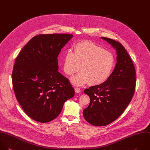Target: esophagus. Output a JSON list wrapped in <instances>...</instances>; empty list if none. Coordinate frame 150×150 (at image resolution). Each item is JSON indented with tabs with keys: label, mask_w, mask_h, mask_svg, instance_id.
<instances>
[{
	"label": "esophagus",
	"mask_w": 150,
	"mask_h": 150,
	"mask_svg": "<svg viewBox=\"0 0 150 150\" xmlns=\"http://www.w3.org/2000/svg\"><path fill=\"white\" fill-rule=\"evenodd\" d=\"M74 90H75V92L76 93H79L80 91H81V90H80V88H75V89H74Z\"/></svg>",
	"instance_id": "34e87169"
}]
</instances>
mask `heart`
I'll use <instances>...</instances> for the list:
<instances>
[{
  "label": "heart",
  "instance_id": "b5f03b06",
  "mask_svg": "<svg viewBox=\"0 0 150 150\" xmlns=\"http://www.w3.org/2000/svg\"><path fill=\"white\" fill-rule=\"evenodd\" d=\"M114 66V59L109 52L90 41H83L74 47V52L68 50L65 54L63 70L73 76L70 81L76 86L89 82L92 86L99 85L110 77Z\"/></svg>",
  "mask_w": 150,
  "mask_h": 150
}]
</instances>
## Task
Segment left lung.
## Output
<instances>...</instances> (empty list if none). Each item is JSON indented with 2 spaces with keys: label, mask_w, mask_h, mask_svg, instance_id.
<instances>
[{
  "label": "left lung",
  "mask_w": 150,
  "mask_h": 150,
  "mask_svg": "<svg viewBox=\"0 0 150 150\" xmlns=\"http://www.w3.org/2000/svg\"><path fill=\"white\" fill-rule=\"evenodd\" d=\"M101 38L115 49L117 63L105 81L84 91L90 103L83 110V116L95 126L108 125L121 115L133 97L136 81L134 64L122 45L109 38Z\"/></svg>",
  "instance_id": "1"
}]
</instances>
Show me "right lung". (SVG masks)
I'll use <instances>...</instances> for the list:
<instances>
[{"label":"right lung","instance_id":"add662e5","mask_svg":"<svg viewBox=\"0 0 150 150\" xmlns=\"http://www.w3.org/2000/svg\"><path fill=\"white\" fill-rule=\"evenodd\" d=\"M73 38L70 34L39 35L23 47L12 72L17 100L32 119L47 122L61 112L74 96L69 80L58 71L57 57Z\"/></svg>","mask_w":150,"mask_h":150}]
</instances>
